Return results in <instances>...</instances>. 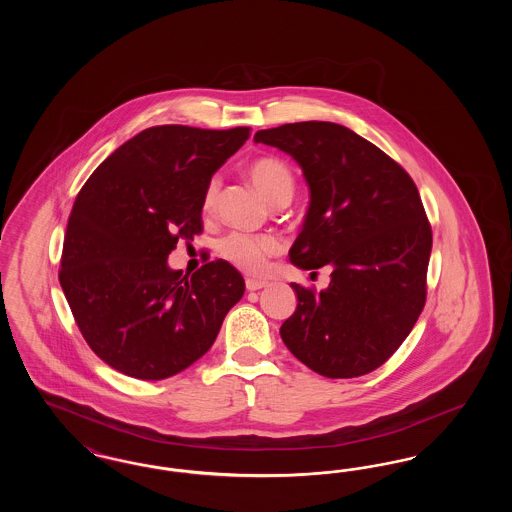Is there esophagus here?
Instances as JSON below:
<instances>
[{
  "instance_id": "esophagus-1",
  "label": "esophagus",
  "mask_w": 512,
  "mask_h": 512,
  "mask_svg": "<svg viewBox=\"0 0 512 512\" xmlns=\"http://www.w3.org/2000/svg\"><path fill=\"white\" fill-rule=\"evenodd\" d=\"M265 286H267L265 280H257V278H247V280H245V288H247L249 292H257V290H261V288H265Z\"/></svg>"
}]
</instances>
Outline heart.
<instances>
[{"mask_svg": "<svg viewBox=\"0 0 512 512\" xmlns=\"http://www.w3.org/2000/svg\"><path fill=\"white\" fill-rule=\"evenodd\" d=\"M247 178L267 199L272 207L290 203L295 190V180L290 167L278 157H257L247 165ZM219 197V178H211L203 190V211L211 213ZM276 240L270 236H251L242 232H232L222 238L219 253L232 265L245 272L261 270L268 255L276 251Z\"/></svg>", "mask_w": 512, "mask_h": 512, "instance_id": "heart-1", "label": "heart"}]
</instances>
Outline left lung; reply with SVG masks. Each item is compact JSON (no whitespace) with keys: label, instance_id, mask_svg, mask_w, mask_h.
Wrapping results in <instances>:
<instances>
[{"label":"left lung","instance_id":"8db88e82","mask_svg":"<svg viewBox=\"0 0 512 512\" xmlns=\"http://www.w3.org/2000/svg\"><path fill=\"white\" fill-rule=\"evenodd\" d=\"M253 140L292 155L311 192L290 261L332 267L326 290L292 284L297 307L282 340L326 378L372 372L411 334L426 301L432 228L413 178L336 122L282 124Z\"/></svg>","mask_w":512,"mask_h":512}]
</instances>
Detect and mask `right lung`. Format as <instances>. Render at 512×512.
<instances>
[{
    "label": "right lung",
    "instance_id": "obj_1",
    "mask_svg": "<svg viewBox=\"0 0 512 512\" xmlns=\"http://www.w3.org/2000/svg\"><path fill=\"white\" fill-rule=\"evenodd\" d=\"M249 128L153 126L109 155L76 195L59 282L86 343L138 380H165L203 357L244 276L211 261L190 278L169 267L201 232L203 190Z\"/></svg>",
    "mask_w": 512,
    "mask_h": 512
}]
</instances>
